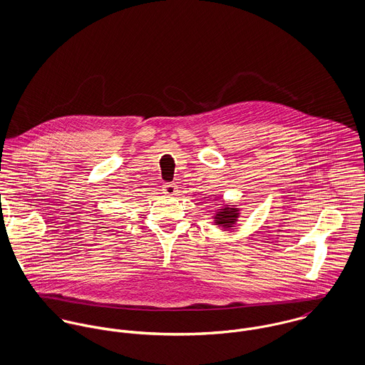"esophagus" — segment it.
Here are the masks:
<instances>
[{
	"instance_id": "obj_1",
	"label": "esophagus",
	"mask_w": 365,
	"mask_h": 365,
	"mask_svg": "<svg viewBox=\"0 0 365 365\" xmlns=\"http://www.w3.org/2000/svg\"><path fill=\"white\" fill-rule=\"evenodd\" d=\"M163 192H164L165 195H170V197L177 195V185L173 184V182H165V184L163 185Z\"/></svg>"
}]
</instances>
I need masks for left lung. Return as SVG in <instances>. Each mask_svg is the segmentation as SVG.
I'll return each instance as SVG.
<instances>
[{
    "mask_svg": "<svg viewBox=\"0 0 365 365\" xmlns=\"http://www.w3.org/2000/svg\"><path fill=\"white\" fill-rule=\"evenodd\" d=\"M239 215V208H236L235 205H225V208L217 209L213 215V223L229 229L236 225Z\"/></svg>",
    "mask_w": 365,
    "mask_h": 365,
    "instance_id": "obj_1",
    "label": "left lung"
}]
</instances>
